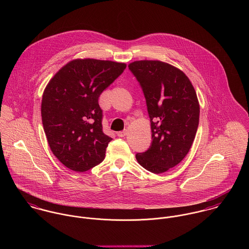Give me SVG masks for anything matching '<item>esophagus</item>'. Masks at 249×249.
Masks as SVG:
<instances>
[{
	"mask_svg": "<svg viewBox=\"0 0 249 249\" xmlns=\"http://www.w3.org/2000/svg\"><path fill=\"white\" fill-rule=\"evenodd\" d=\"M126 134H127V130H126V129H124V130L120 131V132L117 133V135H118L119 137H124Z\"/></svg>",
	"mask_w": 249,
	"mask_h": 249,
	"instance_id": "1",
	"label": "esophagus"
}]
</instances>
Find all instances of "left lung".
Returning a JSON list of instances; mask_svg holds the SVG:
<instances>
[{
	"instance_id": "1",
	"label": "left lung",
	"mask_w": 249,
	"mask_h": 249,
	"mask_svg": "<svg viewBox=\"0 0 249 249\" xmlns=\"http://www.w3.org/2000/svg\"><path fill=\"white\" fill-rule=\"evenodd\" d=\"M140 82L151 127V145L137 153L138 163L153 174L176 167L188 154L199 123V103L189 77L160 60L128 65Z\"/></svg>"
}]
</instances>
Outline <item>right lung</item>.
<instances>
[{"label": "right lung", "mask_w": 249, "mask_h": 249, "mask_svg": "<svg viewBox=\"0 0 249 249\" xmlns=\"http://www.w3.org/2000/svg\"><path fill=\"white\" fill-rule=\"evenodd\" d=\"M122 62L77 58L47 84L41 104L44 131L54 156L83 173L102 163L112 140L103 132L99 97L124 71Z\"/></svg>", "instance_id": "obj_1"}]
</instances>
